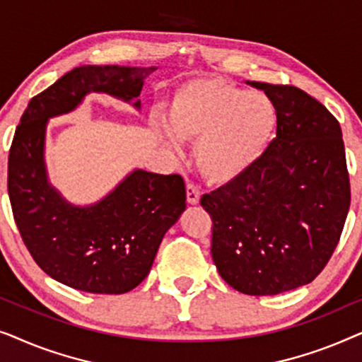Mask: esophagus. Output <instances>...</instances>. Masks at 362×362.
I'll list each match as a JSON object with an SVG mask.
<instances>
[{"instance_id":"34e87169","label":"esophagus","mask_w":362,"mask_h":362,"mask_svg":"<svg viewBox=\"0 0 362 362\" xmlns=\"http://www.w3.org/2000/svg\"><path fill=\"white\" fill-rule=\"evenodd\" d=\"M186 192H187V202H189V204H192V206L199 204V199H201L199 187H197L196 185H187Z\"/></svg>"}]
</instances>
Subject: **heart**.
I'll use <instances>...</instances> for the list:
<instances>
[{
    "instance_id": "heart-1",
    "label": "heart",
    "mask_w": 362,
    "mask_h": 362,
    "mask_svg": "<svg viewBox=\"0 0 362 362\" xmlns=\"http://www.w3.org/2000/svg\"><path fill=\"white\" fill-rule=\"evenodd\" d=\"M276 122V107L265 93L242 90L216 76L182 82L168 100V130L197 146V170L216 186L239 181L259 165Z\"/></svg>"
}]
</instances>
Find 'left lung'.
Here are the masks:
<instances>
[{
	"instance_id": "8db88e82",
	"label": "left lung",
	"mask_w": 362,
	"mask_h": 362,
	"mask_svg": "<svg viewBox=\"0 0 362 362\" xmlns=\"http://www.w3.org/2000/svg\"><path fill=\"white\" fill-rule=\"evenodd\" d=\"M275 103L276 138L254 170L201 197L212 260L232 288L279 295L310 284L338 245L351 204L339 122L293 86L247 82Z\"/></svg>"
}]
</instances>
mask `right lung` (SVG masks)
Segmentation results:
<instances>
[{"label": "right lung", "instance_id": "right-lung-1", "mask_svg": "<svg viewBox=\"0 0 362 362\" xmlns=\"http://www.w3.org/2000/svg\"><path fill=\"white\" fill-rule=\"evenodd\" d=\"M156 67L81 66L28 103L8 158V194L24 245L54 280L120 295L150 274L166 230L186 209L180 175L130 173L92 206L67 202L47 181L44 140L49 118L69 113L90 92L132 102ZM140 108V100L133 103Z\"/></svg>", "mask_w": 362, "mask_h": 362}]
</instances>
